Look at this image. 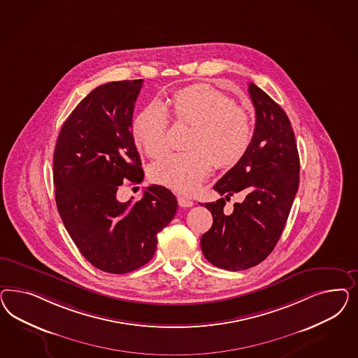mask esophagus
Here are the masks:
<instances>
[{
  "label": "esophagus",
  "mask_w": 358,
  "mask_h": 358,
  "mask_svg": "<svg viewBox=\"0 0 358 358\" xmlns=\"http://www.w3.org/2000/svg\"><path fill=\"white\" fill-rule=\"evenodd\" d=\"M177 201H178V205L181 207H192L194 205V202H193L192 199H189V198H186V196H182V195H180V196L177 198Z\"/></svg>",
  "instance_id": "obj_1"
}]
</instances>
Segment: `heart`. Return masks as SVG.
<instances>
[{
  "label": "heart",
  "instance_id": "b5f03b06",
  "mask_svg": "<svg viewBox=\"0 0 358 358\" xmlns=\"http://www.w3.org/2000/svg\"><path fill=\"white\" fill-rule=\"evenodd\" d=\"M173 113L180 122L194 124L187 152H171L153 164L152 181L180 193H193L213 171L229 169L241 162L250 148L253 124L250 114L236 106L226 93L207 84L178 90ZM169 117L157 101L148 103L132 123L136 143L152 157L168 148Z\"/></svg>",
  "mask_w": 358,
  "mask_h": 358
}]
</instances>
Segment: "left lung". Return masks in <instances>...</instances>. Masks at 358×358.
Listing matches in <instances>:
<instances>
[{"instance_id":"left-lung-1","label":"left lung","mask_w":358,"mask_h":358,"mask_svg":"<svg viewBox=\"0 0 358 358\" xmlns=\"http://www.w3.org/2000/svg\"><path fill=\"white\" fill-rule=\"evenodd\" d=\"M256 110L250 148L214 189L220 195L247 196L226 215L224 198L205 203L213 226L201 238L207 261L226 271L259 265L274 250L299 186V155L292 123L283 108L255 84H248Z\"/></svg>"}]
</instances>
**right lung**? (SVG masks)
Masks as SVG:
<instances>
[{
    "label": "right lung",
    "instance_id": "add662e5",
    "mask_svg": "<svg viewBox=\"0 0 358 358\" xmlns=\"http://www.w3.org/2000/svg\"><path fill=\"white\" fill-rule=\"evenodd\" d=\"M143 80L92 90L65 120L54 152L55 199L69 236L99 271L124 274L151 260L157 234L177 211L173 193L151 185L138 202H120L124 181L141 184L132 113Z\"/></svg>",
    "mask_w": 358,
    "mask_h": 358
}]
</instances>
